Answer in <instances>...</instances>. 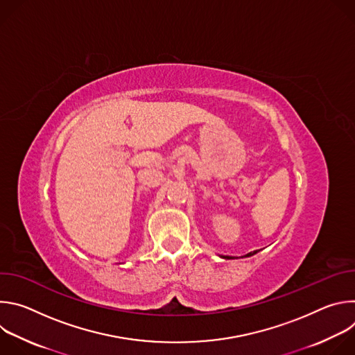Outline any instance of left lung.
<instances>
[{
    "mask_svg": "<svg viewBox=\"0 0 355 355\" xmlns=\"http://www.w3.org/2000/svg\"><path fill=\"white\" fill-rule=\"evenodd\" d=\"M256 252H259L257 250L256 251H251V252H247V254L244 256V257H251V256H254ZM222 259H226V260H232V259H234V257H230V256H222Z\"/></svg>",
    "mask_w": 355,
    "mask_h": 355,
    "instance_id": "8db88e82",
    "label": "left lung"
}]
</instances>
